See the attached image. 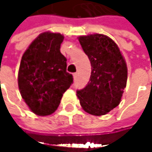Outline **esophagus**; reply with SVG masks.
<instances>
[{
    "mask_svg": "<svg viewBox=\"0 0 152 152\" xmlns=\"http://www.w3.org/2000/svg\"><path fill=\"white\" fill-rule=\"evenodd\" d=\"M73 76H74V80H76V78H77V73H74Z\"/></svg>",
    "mask_w": 152,
    "mask_h": 152,
    "instance_id": "esophagus-1",
    "label": "esophagus"
}]
</instances>
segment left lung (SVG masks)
I'll list each match as a JSON object with an SVG mask.
<instances>
[{
    "mask_svg": "<svg viewBox=\"0 0 152 152\" xmlns=\"http://www.w3.org/2000/svg\"><path fill=\"white\" fill-rule=\"evenodd\" d=\"M78 40L91 61V73L76 95L86 113L104 115L121 102L127 84V64L116 43L106 35L81 36Z\"/></svg>",
    "mask_w": 152,
    "mask_h": 152,
    "instance_id": "1",
    "label": "left lung"
}]
</instances>
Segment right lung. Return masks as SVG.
Instances as JSON below:
<instances>
[{"label":"right lung","instance_id":"obj_1","mask_svg":"<svg viewBox=\"0 0 152 152\" xmlns=\"http://www.w3.org/2000/svg\"><path fill=\"white\" fill-rule=\"evenodd\" d=\"M64 37L43 32L24 52L18 71V87L24 102L37 115H50L73 83L67 59L60 48Z\"/></svg>","mask_w":152,"mask_h":152}]
</instances>
